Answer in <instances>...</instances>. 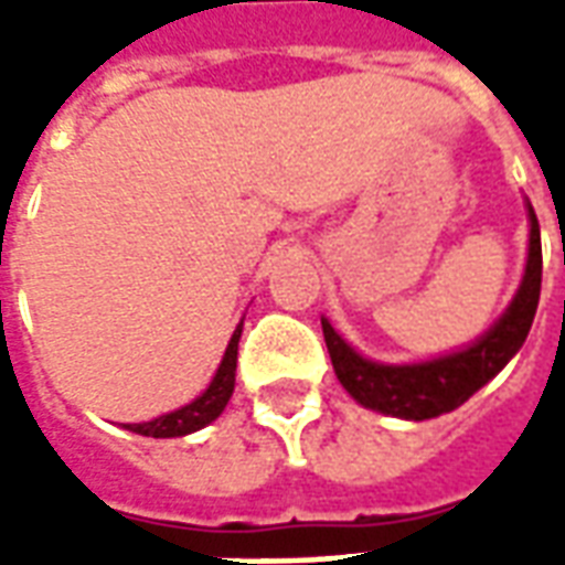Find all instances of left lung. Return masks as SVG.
Listing matches in <instances>:
<instances>
[{"label": "left lung", "instance_id": "left-lung-1", "mask_svg": "<svg viewBox=\"0 0 565 565\" xmlns=\"http://www.w3.org/2000/svg\"><path fill=\"white\" fill-rule=\"evenodd\" d=\"M526 217H530V250H526L521 287L509 308L499 315L497 323L460 351L420 360V363H375L369 356L356 354L354 348L332 330L330 320L320 318L335 379L342 381V387L356 403L381 415L403 417V420H429V417L460 408L487 381L497 379L526 342L535 308H539V290H542V235H539V221L530 202H526Z\"/></svg>", "mask_w": 565, "mask_h": 565}]
</instances>
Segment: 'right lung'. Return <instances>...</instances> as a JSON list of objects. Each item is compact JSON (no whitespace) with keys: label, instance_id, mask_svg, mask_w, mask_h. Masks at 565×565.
Here are the masks:
<instances>
[{"label":"right lung","instance_id":"right-lung-1","mask_svg":"<svg viewBox=\"0 0 565 565\" xmlns=\"http://www.w3.org/2000/svg\"><path fill=\"white\" fill-rule=\"evenodd\" d=\"M238 339H242V323L235 327L233 339L223 351V360L211 384L202 391V396H196L193 403L174 408L169 415H160L148 420V424H124L129 433H139V436L150 438H174V436H190L202 426H209L211 420H217L223 415V408L230 403V396L235 391V360H238Z\"/></svg>","mask_w":565,"mask_h":565}]
</instances>
